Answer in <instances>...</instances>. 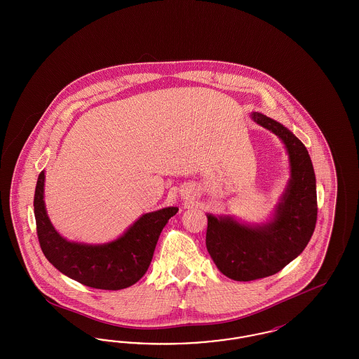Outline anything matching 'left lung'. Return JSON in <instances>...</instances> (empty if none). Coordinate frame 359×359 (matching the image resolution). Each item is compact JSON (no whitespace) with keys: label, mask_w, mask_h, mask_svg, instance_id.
Segmentation results:
<instances>
[{"label":"left lung","mask_w":359,"mask_h":359,"mask_svg":"<svg viewBox=\"0 0 359 359\" xmlns=\"http://www.w3.org/2000/svg\"><path fill=\"white\" fill-rule=\"evenodd\" d=\"M250 117L283 141L290 177L266 222L249 224L231 215L207 214V250L217 268L236 281L280 272L306 249L318 217L316 177L304 144L277 121L257 111Z\"/></svg>","instance_id":"obj_1"}]
</instances>
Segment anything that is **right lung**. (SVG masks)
<instances>
[{
    "label": "right lung",
    "mask_w": 359,
    "mask_h": 359,
    "mask_svg": "<svg viewBox=\"0 0 359 359\" xmlns=\"http://www.w3.org/2000/svg\"><path fill=\"white\" fill-rule=\"evenodd\" d=\"M44 171L34 189V218L40 248L52 265L69 278L97 290L128 288L147 273L154 248L179 208L165 207L142 214L118 238L106 243H81L62 237L53 227L44 203Z\"/></svg>",
    "instance_id": "right-lung-1"
}]
</instances>
